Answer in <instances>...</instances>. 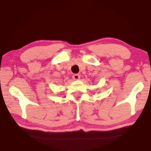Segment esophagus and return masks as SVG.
Here are the masks:
<instances>
[{"instance_id": "34e87169", "label": "esophagus", "mask_w": 151, "mask_h": 151, "mask_svg": "<svg viewBox=\"0 0 151 151\" xmlns=\"http://www.w3.org/2000/svg\"><path fill=\"white\" fill-rule=\"evenodd\" d=\"M73 78L74 80H79L80 79V75H78V74H75V75H73Z\"/></svg>"}]
</instances>
